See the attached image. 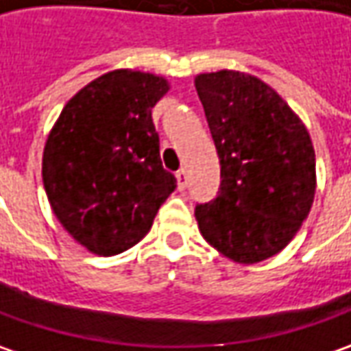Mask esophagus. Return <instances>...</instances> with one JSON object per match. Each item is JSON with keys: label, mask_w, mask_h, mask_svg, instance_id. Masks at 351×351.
<instances>
[{"label": "esophagus", "mask_w": 351, "mask_h": 351, "mask_svg": "<svg viewBox=\"0 0 351 351\" xmlns=\"http://www.w3.org/2000/svg\"><path fill=\"white\" fill-rule=\"evenodd\" d=\"M176 182H178V188L180 190H184L188 186V171L186 169H180L178 173H176Z\"/></svg>", "instance_id": "1"}]
</instances>
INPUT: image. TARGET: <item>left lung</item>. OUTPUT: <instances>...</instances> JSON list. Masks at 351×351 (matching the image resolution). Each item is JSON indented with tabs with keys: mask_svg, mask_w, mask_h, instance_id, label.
<instances>
[{
	"mask_svg": "<svg viewBox=\"0 0 351 351\" xmlns=\"http://www.w3.org/2000/svg\"><path fill=\"white\" fill-rule=\"evenodd\" d=\"M194 85L221 165L217 198L196 206L199 233L239 264L272 258L297 235L317 192L307 128L250 73H199Z\"/></svg>",
	"mask_w": 351,
	"mask_h": 351,
	"instance_id": "obj_1",
	"label": "left lung"
}]
</instances>
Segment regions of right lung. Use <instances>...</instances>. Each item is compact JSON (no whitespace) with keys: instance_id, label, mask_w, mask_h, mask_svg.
I'll use <instances>...</instances> for the list:
<instances>
[{"instance_id":"obj_1","label":"right lung","mask_w":351,"mask_h":351,"mask_svg":"<svg viewBox=\"0 0 351 351\" xmlns=\"http://www.w3.org/2000/svg\"><path fill=\"white\" fill-rule=\"evenodd\" d=\"M169 89L155 73L108 71L67 101L48 134L43 180L50 208L93 254L112 256L138 245L176 188L152 120Z\"/></svg>"}]
</instances>
